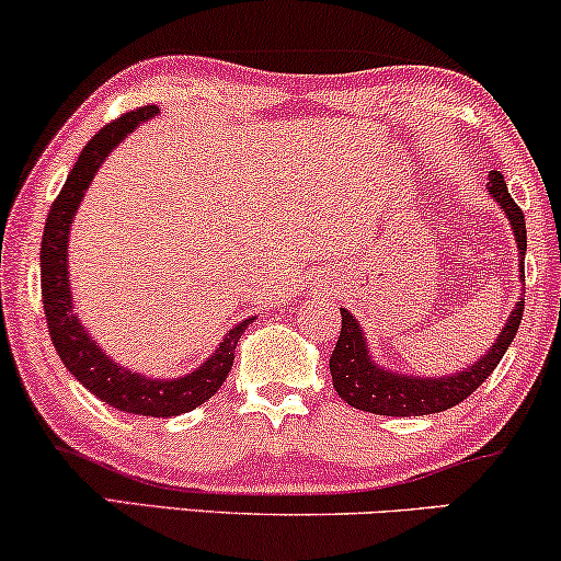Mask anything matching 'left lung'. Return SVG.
<instances>
[{
	"label": "left lung",
	"instance_id": "8db88e82",
	"mask_svg": "<svg viewBox=\"0 0 561 561\" xmlns=\"http://www.w3.org/2000/svg\"><path fill=\"white\" fill-rule=\"evenodd\" d=\"M489 195H492L504 216L513 226L517 249H520V278L525 280V216L517 203L510 197L507 182L500 171H489ZM525 299L515 304L504 322L502 333L496 335V343L483 354L479 362L468 366L466 371H455L449 377H411L398 375V371L385 369L371 362L369 345H366L362 324L348 309H341V337H337L333 356H330V375H333V387L345 403L358 408V411L379 413V416H426V413H439L447 408L458 405L466 400L476 387L486 382L489 375L502 362L504 351L515 341L517 328L523 320Z\"/></svg>",
	"mask_w": 561,
	"mask_h": 561
}]
</instances>
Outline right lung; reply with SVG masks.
<instances>
[{"instance_id": "right-lung-1", "label": "right lung", "mask_w": 561, "mask_h": 561, "mask_svg": "<svg viewBox=\"0 0 561 561\" xmlns=\"http://www.w3.org/2000/svg\"><path fill=\"white\" fill-rule=\"evenodd\" d=\"M156 106H142L135 112H127L119 119L108 122L99 135L90 140L78 158V163L69 171L65 186L51 203L44 241H41V299H44V312L48 335H51L54 348L61 358V364L72 371L82 387H88L95 398L112 408H119L124 413H137V416H156L169 419L179 413L195 411L205 400H210L218 392V387L226 382L228 371L233 366V351L244 330L252 320H241L237 328L228 330L224 343L218 345L216 354L207 356L203 366L184 377L174 379H153L140 371L124 369L108 358L95 345L93 337L82 322L78 320L72 307V288H69V267H67V249H69V226H72L75 213L82 203V195L93 182L95 171L106 161V156L127 137L133 129L140 127L145 119L156 116Z\"/></svg>"}]
</instances>
